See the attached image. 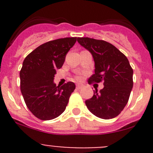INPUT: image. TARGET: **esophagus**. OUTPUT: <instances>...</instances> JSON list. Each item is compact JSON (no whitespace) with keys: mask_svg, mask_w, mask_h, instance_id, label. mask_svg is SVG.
<instances>
[{"mask_svg":"<svg viewBox=\"0 0 153 153\" xmlns=\"http://www.w3.org/2000/svg\"><path fill=\"white\" fill-rule=\"evenodd\" d=\"M83 87V85L82 84H76V88L77 89H81Z\"/></svg>","mask_w":153,"mask_h":153,"instance_id":"esophagus-1","label":"esophagus"}]
</instances>
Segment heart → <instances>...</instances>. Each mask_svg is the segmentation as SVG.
<instances>
[{
	"label": "heart",
	"mask_w": 153,
	"mask_h": 153,
	"mask_svg": "<svg viewBox=\"0 0 153 153\" xmlns=\"http://www.w3.org/2000/svg\"><path fill=\"white\" fill-rule=\"evenodd\" d=\"M76 79H82V76H81V75L76 76Z\"/></svg>",
	"instance_id": "b5f03b06"
}]
</instances>
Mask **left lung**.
Masks as SVG:
<instances>
[{
  "instance_id": "1",
  "label": "left lung",
  "mask_w": 153,
  "mask_h": 153,
  "mask_svg": "<svg viewBox=\"0 0 153 153\" xmlns=\"http://www.w3.org/2000/svg\"><path fill=\"white\" fill-rule=\"evenodd\" d=\"M77 41L91 53L95 62V74L89 79V84L102 82L104 85L100 92L97 89L93 90L94 94L86 100V106L99 118L109 120L117 117L128 102L133 86V70L129 60L105 40L78 37Z\"/></svg>"
}]
</instances>
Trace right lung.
<instances>
[{
    "instance_id": "obj_1",
    "label": "right lung",
    "mask_w": 153,
    "mask_h": 153,
    "mask_svg": "<svg viewBox=\"0 0 153 153\" xmlns=\"http://www.w3.org/2000/svg\"><path fill=\"white\" fill-rule=\"evenodd\" d=\"M76 41V37L51 40L36 47L24 59L20 71L21 91L27 106L36 118L53 120L67 107L75 84L67 82L56 86L53 79Z\"/></svg>"
}]
</instances>
